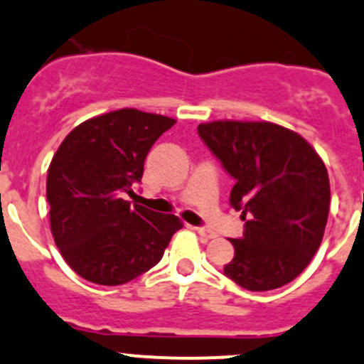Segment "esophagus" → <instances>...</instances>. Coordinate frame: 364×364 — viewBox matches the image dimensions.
Returning <instances> with one entry per match:
<instances>
[{
	"label": "esophagus",
	"mask_w": 364,
	"mask_h": 364,
	"mask_svg": "<svg viewBox=\"0 0 364 364\" xmlns=\"http://www.w3.org/2000/svg\"><path fill=\"white\" fill-rule=\"evenodd\" d=\"M197 234H199L200 237H203V240H213V237H216V232L215 230H211V229H204V227H197Z\"/></svg>",
	"instance_id": "obj_1"
}]
</instances>
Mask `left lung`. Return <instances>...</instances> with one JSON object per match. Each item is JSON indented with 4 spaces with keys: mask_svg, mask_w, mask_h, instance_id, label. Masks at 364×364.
Listing matches in <instances>:
<instances>
[{
    "mask_svg": "<svg viewBox=\"0 0 364 364\" xmlns=\"http://www.w3.org/2000/svg\"><path fill=\"white\" fill-rule=\"evenodd\" d=\"M200 139L236 179L230 205L245 236L230 240L223 274L247 291H273L303 273L324 237L329 176L306 139L269 121L218 119L197 127Z\"/></svg>",
    "mask_w": 364,
    "mask_h": 364,
    "instance_id": "left-lung-1",
    "label": "left lung"
}]
</instances>
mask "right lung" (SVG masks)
<instances>
[{
	"mask_svg": "<svg viewBox=\"0 0 364 364\" xmlns=\"http://www.w3.org/2000/svg\"><path fill=\"white\" fill-rule=\"evenodd\" d=\"M176 119L117 109L77 124L47 171L50 232L65 262L84 280L123 285L160 262L174 215L123 199L141 181L151 146Z\"/></svg>",
	"mask_w": 364,
	"mask_h": 364,
	"instance_id": "right-lung-1",
	"label": "right lung"
}]
</instances>
